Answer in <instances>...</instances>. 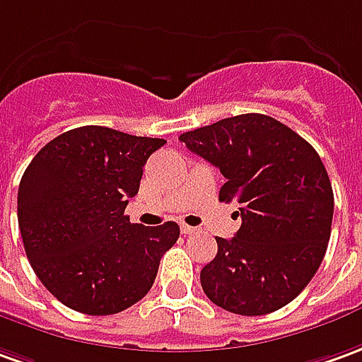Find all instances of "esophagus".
<instances>
[{
	"mask_svg": "<svg viewBox=\"0 0 362 362\" xmlns=\"http://www.w3.org/2000/svg\"><path fill=\"white\" fill-rule=\"evenodd\" d=\"M195 230H197V228L189 226V224H181V233H183V234H193Z\"/></svg>",
	"mask_w": 362,
	"mask_h": 362,
	"instance_id": "esophagus-1",
	"label": "esophagus"
}]
</instances>
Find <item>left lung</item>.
I'll return each instance as SVG.
<instances>
[{"label":"left lung","mask_w":362,"mask_h":362,"mask_svg":"<svg viewBox=\"0 0 362 362\" xmlns=\"http://www.w3.org/2000/svg\"><path fill=\"white\" fill-rule=\"evenodd\" d=\"M193 153L221 169L218 201L238 203L243 224L218 238L201 270L206 298L238 315L288 305L315 276L327 250L333 189L305 139L264 114H240L181 134Z\"/></svg>","instance_id":"obj_1"}]
</instances>
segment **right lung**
Returning <instances> with one entry per match:
<instances>
[{
  "mask_svg": "<svg viewBox=\"0 0 362 362\" xmlns=\"http://www.w3.org/2000/svg\"><path fill=\"white\" fill-rule=\"evenodd\" d=\"M165 144L104 126L64 132L25 169L17 218L25 254L47 290L86 315H112L153 286L179 224L129 223L148 157Z\"/></svg>",
  "mask_w": 362,
  "mask_h": 362,
  "instance_id": "add662e5",
  "label": "right lung"
}]
</instances>
